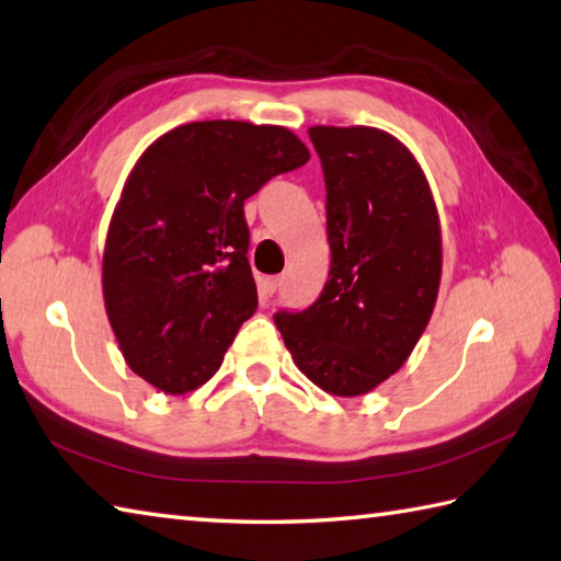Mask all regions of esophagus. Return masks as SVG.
<instances>
[{
    "label": "esophagus",
    "instance_id": "34e87169",
    "mask_svg": "<svg viewBox=\"0 0 561 561\" xmlns=\"http://www.w3.org/2000/svg\"><path fill=\"white\" fill-rule=\"evenodd\" d=\"M279 284H282V279H279V277H265V279H260V287H262V291L270 294V296L279 289Z\"/></svg>",
    "mask_w": 561,
    "mask_h": 561
}]
</instances>
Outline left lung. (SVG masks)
I'll return each instance as SVG.
<instances>
[{
    "instance_id": "left-lung-1",
    "label": "left lung",
    "mask_w": 561,
    "mask_h": 561,
    "mask_svg": "<svg viewBox=\"0 0 561 561\" xmlns=\"http://www.w3.org/2000/svg\"><path fill=\"white\" fill-rule=\"evenodd\" d=\"M325 178L331 272L299 313L274 316L296 367L333 397H362L413 353L443 272L440 218L421 164L391 134L313 126Z\"/></svg>"
}]
</instances>
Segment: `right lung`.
Instances as JSON below:
<instances>
[{
  "label": "right lung",
  "mask_w": 561,
  "mask_h": 561,
  "mask_svg": "<svg viewBox=\"0 0 561 561\" xmlns=\"http://www.w3.org/2000/svg\"><path fill=\"white\" fill-rule=\"evenodd\" d=\"M289 128L194 121L160 136L108 224L102 287L128 367L172 393L199 389L257 309L243 204L309 162Z\"/></svg>",
  "instance_id": "obj_1"
}]
</instances>
